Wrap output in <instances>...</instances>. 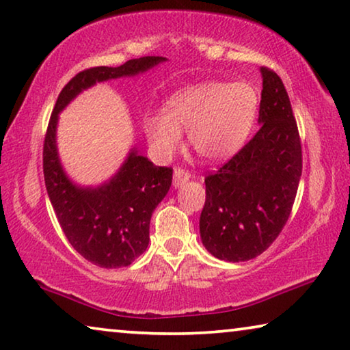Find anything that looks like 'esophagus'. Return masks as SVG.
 Returning <instances> with one entry per match:
<instances>
[{"label": "esophagus", "mask_w": 350, "mask_h": 350, "mask_svg": "<svg viewBox=\"0 0 350 350\" xmlns=\"http://www.w3.org/2000/svg\"><path fill=\"white\" fill-rule=\"evenodd\" d=\"M191 178V174L189 170L183 169V167H175V172H174V186L178 187L181 185H185V183Z\"/></svg>", "instance_id": "1"}]
</instances>
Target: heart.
<instances>
[{
    "label": "heart",
    "mask_w": 350,
    "mask_h": 350,
    "mask_svg": "<svg viewBox=\"0 0 350 350\" xmlns=\"http://www.w3.org/2000/svg\"><path fill=\"white\" fill-rule=\"evenodd\" d=\"M260 107V92L247 81H209L174 94L164 112L144 119V131L159 157H170L187 130L192 148L211 163L238 152L249 137Z\"/></svg>",
    "instance_id": "heart-1"
}]
</instances>
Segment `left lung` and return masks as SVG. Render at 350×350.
<instances>
[{"instance_id": "1", "label": "left lung", "mask_w": 350, "mask_h": 350, "mask_svg": "<svg viewBox=\"0 0 350 350\" xmlns=\"http://www.w3.org/2000/svg\"><path fill=\"white\" fill-rule=\"evenodd\" d=\"M260 130L234 157L205 176L200 236L225 261L261 255L278 238L302 175V144L291 101L273 70L261 67Z\"/></svg>"}]
</instances>
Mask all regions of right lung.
<instances>
[{
	"label": "right lung",
	"instance_id": "obj_1",
	"mask_svg": "<svg viewBox=\"0 0 350 350\" xmlns=\"http://www.w3.org/2000/svg\"><path fill=\"white\" fill-rule=\"evenodd\" d=\"M161 56L131 59L120 67H90L64 85L44 139V178L59 225L75 250L100 267L130 266L150 239V219L172 185V167H159L131 152L119 174L96 189H81L61 167L56 150L59 111L83 89L106 79L130 77L163 62Z\"/></svg>",
	"mask_w": 350,
	"mask_h": 350
}]
</instances>
